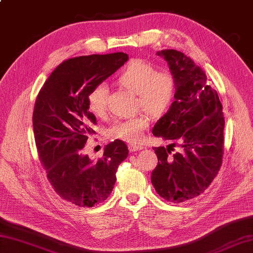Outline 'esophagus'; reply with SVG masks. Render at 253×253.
Masks as SVG:
<instances>
[{"mask_svg":"<svg viewBox=\"0 0 253 253\" xmlns=\"http://www.w3.org/2000/svg\"><path fill=\"white\" fill-rule=\"evenodd\" d=\"M128 148H129V151L130 152L139 151V150H142L143 149L142 146H137V144H129V146H128Z\"/></svg>","mask_w":253,"mask_h":253,"instance_id":"34e87169","label":"esophagus"}]
</instances>
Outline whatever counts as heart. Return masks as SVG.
<instances>
[{
    "label": "heart",
    "instance_id": "1",
    "mask_svg": "<svg viewBox=\"0 0 253 253\" xmlns=\"http://www.w3.org/2000/svg\"><path fill=\"white\" fill-rule=\"evenodd\" d=\"M118 82L124 87L138 93V105L152 115H161L173 103L176 93V79L169 71L157 72L153 65L144 61H132L118 75ZM109 87L102 83L90 91L89 110L101 117L107 110ZM150 117L146 113L126 120L116 121L109 129L111 138L137 143L149 127Z\"/></svg>",
    "mask_w": 253,
    "mask_h": 253
}]
</instances>
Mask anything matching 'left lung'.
I'll use <instances>...</instances> for the list:
<instances>
[{
	"mask_svg": "<svg viewBox=\"0 0 253 253\" xmlns=\"http://www.w3.org/2000/svg\"><path fill=\"white\" fill-rule=\"evenodd\" d=\"M157 55L168 62L176 79V93L152 133L175 142L153 148L158 165L151 182L160 197L179 203L201 195L217 175L224 154L225 120L217 92L190 57L176 50H162ZM177 142L182 151L173 155Z\"/></svg>",
	"mask_w": 253,
	"mask_h": 253,
	"instance_id": "8db88e82",
	"label": "left lung"
}]
</instances>
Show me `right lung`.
Masks as SVG:
<instances>
[{"label":"right lung","mask_w":253,"mask_h":253,"mask_svg":"<svg viewBox=\"0 0 253 253\" xmlns=\"http://www.w3.org/2000/svg\"><path fill=\"white\" fill-rule=\"evenodd\" d=\"M127 60L123 52L69 58L52 72L37 96L32 125L41 164L57 195L78 207L106 200L118 165L128 157L127 146L118 139L98 160H90L83 150L96 125L88 106L90 91Z\"/></svg>","instance_id":"obj_1"}]
</instances>
